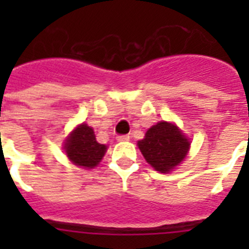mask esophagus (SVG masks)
Listing matches in <instances>:
<instances>
[{"instance_id": "34e87169", "label": "esophagus", "mask_w": 249, "mask_h": 249, "mask_svg": "<svg viewBox=\"0 0 249 249\" xmlns=\"http://www.w3.org/2000/svg\"><path fill=\"white\" fill-rule=\"evenodd\" d=\"M130 140V137L129 136H119L117 137V141H119V142H126V141H129Z\"/></svg>"}]
</instances>
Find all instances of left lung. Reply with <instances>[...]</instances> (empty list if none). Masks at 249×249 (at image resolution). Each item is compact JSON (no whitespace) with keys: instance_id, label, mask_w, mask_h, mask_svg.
<instances>
[{"instance_id":"8db88e82","label":"left lung","mask_w":249,"mask_h":249,"mask_svg":"<svg viewBox=\"0 0 249 249\" xmlns=\"http://www.w3.org/2000/svg\"><path fill=\"white\" fill-rule=\"evenodd\" d=\"M137 144L154 169L160 173H170L187 155L190 140L176 124L160 121L152 125Z\"/></svg>"}]
</instances>
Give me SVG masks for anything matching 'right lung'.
<instances>
[{"label": "right lung", "mask_w": 249, "mask_h": 249, "mask_svg": "<svg viewBox=\"0 0 249 249\" xmlns=\"http://www.w3.org/2000/svg\"><path fill=\"white\" fill-rule=\"evenodd\" d=\"M66 155L75 165L94 168L103 159L107 146L98 143L93 128L84 123L73 129L64 142Z\"/></svg>", "instance_id": "right-lung-1"}]
</instances>
